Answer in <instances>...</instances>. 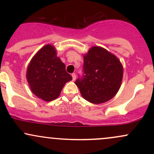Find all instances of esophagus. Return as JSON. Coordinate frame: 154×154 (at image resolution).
I'll return each mask as SVG.
<instances>
[{"label": "esophagus", "mask_w": 154, "mask_h": 154, "mask_svg": "<svg viewBox=\"0 0 154 154\" xmlns=\"http://www.w3.org/2000/svg\"><path fill=\"white\" fill-rule=\"evenodd\" d=\"M72 80H75V79H76V75L75 73L72 74Z\"/></svg>", "instance_id": "esophagus-1"}]
</instances>
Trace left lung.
Returning <instances> with one entry per match:
<instances>
[{"instance_id": "left-lung-1", "label": "left lung", "mask_w": 154, "mask_h": 154, "mask_svg": "<svg viewBox=\"0 0 154 154\" xmlns=\"http://www.w3.org/2000/svg\"><path fill=\"white\" fill-rule=\"evenodd\" d=\"M83 75L75 81L82 96L92 103H102L116 94L123 67L114 55L100 47L91 48L84 56Z\"/></svg>"}]
</instances>
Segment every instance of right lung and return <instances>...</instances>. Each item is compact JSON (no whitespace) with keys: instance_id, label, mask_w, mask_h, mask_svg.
<instances>
[{"instance_id":"right-lung-1","label":"right lung","mask_w":154,"mask_h":154,"mask_svg":"<svg viewBox=\"0 0 154 154\" xmlns=\"http://www.w3.org/2000/svg\"><path fill=\"white\" fill-rule=\"evenodd\" d=\"M26 79L35 95L51 101L59 96L65 83L72 80V77L66 72L64 63L56 56L54 47L47 45L31 60Z\"/></svg>"}]
</instances>
